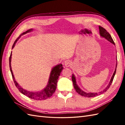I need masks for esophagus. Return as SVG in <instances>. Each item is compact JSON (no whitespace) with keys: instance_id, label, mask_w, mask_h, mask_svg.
<instances>
[{"instance_id":"34e87169","label":"esophagus","mask_w":125,"mask_h":125,"mask_svg":"<svg viewBox=\"0 0 125 125\" xmlns=\"http://www.w3.org/2000/svg\"><path fill=\"white\" fill-rule=\"evenodd\" d=\"M71 63V62L69 60H67L64 61V65L66 67H69V66H70Z\"/></svg>"}]
</instances>
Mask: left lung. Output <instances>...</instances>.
<instances>
[{
  "label": "left lung",
  "instance_id": "obj_1",
  "mask_svg": "<svg viewBox=\"0 0 125 125\" xmlns=\"http://www.w3.org/2000/svg\"><path fill=\"white\" fill-rule=\"evenodd\" d=\"M99 34L100 35H101V36L103 37V38H105L106 39H107L108 41H109L111 43L115 44V42L113 40V39L112 38V37H111V35L109 34V33H108L107 31L105 30V28H104L102 26H99ZM116 66H117V64L116 65ZM116 68H115V72L113 73V75L112 77V78H111V81L109 83V84H108V85H107V86L106 87V88L103 90V91L99 92L98 93H86L84 92L83 91H82L79 88V87L76 84V79L75 76H74V75L73 74V76H72V81L73 82V87L74 88H75L76 91L78 93V94H79L80 95H82V96H84V97H94L95 96H97V95H100L101 94H103V93L105 92L106 91H107V90L109 89V87H110L111 84L112 83V82L113 80V78H114V77L115 76V74L116 73Z\"/></svg>",
  "mask_w": 125,
  "mask_h": 125
}]
</instances>
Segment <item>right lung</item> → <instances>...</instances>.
I'll use <instances>...</instances> for the list:
<instances>
[{"label": "right lung", "instance_id": "obj_1", "mask_svg": "<svg viewBox=\"0 0 125 125\" xmlns=\"http://www.w3.org/2000/svg\"><path fill=\"white\" fill-rule=\"evenodd\" d=\"M31 31H32V29L31 30H29L23 33L21 35L23 34H25L28 32H30ZM21 35L19 36V38H18L16 40L14 41V43L13 44L12 48L14 47L15 44L16 42H17L18 40L20 38ZM11 56H12V52L10 53V56L9 58V63H10V73H11L12 78L13 79V81H14V83L15 84V86L17 87L18 89L19 90L21 94H23L25 95L26 96L28 97V98H31V99H33L34 100H45L50 97L52 95L54 94L55 92L56 89V86H57V80L58 79V77L60 76V73H61V71L63 70V67L62 64H58L56 66H55L54 68L52 69V70L51 71V73H50V77L49 79L48 84L47 87L45 88L43 90H42L41 92H30L28 91H26V90L22 89V87H21L18 84L17 82L15 81L14 76H13V73L12 72V69H11V65H10V62H11Z\"/></svg>", "mask_w": 125, "mask_h": 125}]
</instances>
